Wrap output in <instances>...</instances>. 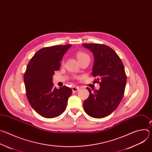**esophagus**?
<instances>
[{"label":"esophagus","mask_w":152,"mask_h":152,"mask_svg":"<svg viewBox=\"0 0 152 152\" xmlns=\"http://www.w3.org/2000/svg\"><path fill=\"white\" fill-rule=\"evenodd\" d=\"M79 90V87H77V86H73L72 87V91L74 93L77 92Z\"/></svg>","instance_id":"34e87169"}]
</instances>
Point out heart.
I'll list each match as a JSON object with an SVG mask.
<instances>
[{"label":"heart","instance_id":"1","mask_svg":"<svg viewBox=\"0 0 152 152\" xmlns=\"http://www.w3.org/2000/svg\"><path fill=\"white\" fill-rule=\"evenodd\" d=\"M76 57H77V60L80 62L81 60H82L83 59L85 58L86 57H88L89 56L86 54V53L83 52H82V51H78L76 52Z\"/></svg>","mask_w":152,"mask_h":152}]
</instances>
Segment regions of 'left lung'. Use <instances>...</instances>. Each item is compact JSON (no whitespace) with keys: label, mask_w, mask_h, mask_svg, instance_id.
Masks as SVG:
<instances>
[{"label":"left lung","mask_w":152,"mask_h":152,"mask_svg":"<svg viewBox=\"0 0 152 152\" xmlns=\"http://www.w3.org/2000/svg\"><path fill=\"white\" fill-rule=\"evenodd\" d=\"M82 45L93 53L92 75L97 77L94 82L100 86L94 93L86 88L90 95L83 102V109L88 115L102 118L114 111L123 97L127 79L124 67L118 55L109 46L86 43Z\"/></svg>","instance_id":"1"}]
</instances>
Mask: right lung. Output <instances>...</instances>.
Segmentation results:
<instances>
[{"label":"right lung","instance_id":"right-lung-1","mask_svg":"<svg viewBox=\"0 0 152 152\" xmlns=\"http://www.w3.org/2000/svg\"><path fill=\"white\" fill-rule=\"evenodd\" d=\"M72 45H57L39 49L29 62L24 75L28 100L33 109L47 118L58 117L66 109L72 90L66 86L57 89L53 75Z\"/></svg>","mask_w":152,"mask_h":152}]
</instances>
